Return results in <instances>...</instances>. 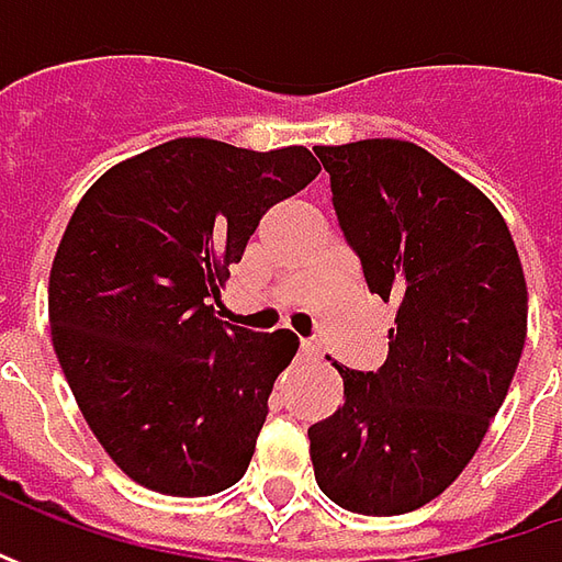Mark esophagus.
Here are the masks:
<instances>
[{
	"instance_id": "obj_1",
	"label": "esophagus",
	"mask_w": 562,
	"mask_h": 562,
	"mask_svg": "<svg viewBox=\"0 0 562 562\" xmlns=\"http://www.w3.org/2000/svg\"><path fill=\"white\" fill-rule=\"evenodd\" d=\"M300 357H318V344H315V340H300Z\"/></svg>"
}]
</instances>
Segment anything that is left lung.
Here are the masks:
<instances>
[{
  "instance_id": "left-lung-1",
  "label": "left lung",
  "mask_w": 562,
  "mask_h": 562,
  "mask_svg": "<svg viewBox=\"0 0 562 562\" xmlns=\"http://www.w3.org/2000/svg\"><path fill=\"white\" fill-rule=\"evenodd\" d=\"M369 291L397 306L378 372L344 378L310 428L315 482L337 507L400 516L457 482L507 397L529 291L504 215L406 140L315 146Z\"/></svg>"
}]
</instances>
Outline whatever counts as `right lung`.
Returning a JSON list of instances; mask_svg holds the SVG:
<instances>
[{"label": "right lung", "instance_id": "1", "mask_svg": "<svg viewBox=\"0 0 562 562\" xmlns=\"http://www.w3.org/2000/svg\"><path fill=\"white\" fill-rule=\"evenodd\" d=\"M318 171L306 146L178 137L77 203L49 274L53 347L90 431L137 485L205 497L244 479L300 340L227 325L215 303L259 218Z\"/></svg>", "mask_w": 562, "mask_h": 562}]
</instances>
